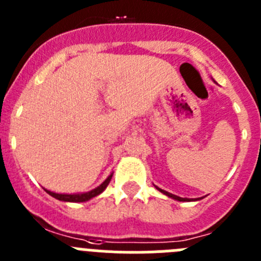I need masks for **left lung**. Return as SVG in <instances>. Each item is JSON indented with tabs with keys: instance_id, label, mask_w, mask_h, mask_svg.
<instances>
[{
	"instance_id": "8db88e82",
	"label": "left lung",
	"mask_w": 261,
	"mask_h": 261,
	"mask_svg": "<svg viewBox=\"0 0 261 261\" xmlns=\"http://www.w3.org/2000/svg\"><path fill=\"white\" fill-rule=\"evenodd\" d=\"M156 187L157 190H159L160 192H163L164 195H166V196H169V198H171V199H174V200H178V201H198V200H200V199H203V198H196V199H189V198H180V196H177V195H174V194H170V192H168V191H165V190H163V189H160V187H157V186H154Z\"/></svg>"
}]
</instances>
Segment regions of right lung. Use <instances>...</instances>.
I'll return each mask as SVG.
<instances>
[{
    "instance_id": "obj_1",
    "label": "right lung",
    "mask_w": 261,
    "mask_h": 261,
    "mask_svg": "<svg viewBox=\"0 0 261 261\" xmlns=\"http://www.w3.org/2000/svg\"><path fill=\"white\" fill-rule=\"evenodd\" d=\"M112 177H113V173H110L109 177H108L107 179H105L104 182L100 185V186H97L96 189L91 190V191H88V192H81V194H58V192H53V191H50V190H46V189H44V190H45V191L48 192L50 196H53V198L57 199V200L69 201V203H83V201L91 200L92 198H95V196H97V195L101 194V192L108 187V185H109Z\"/></svg>"
}]
</instances>
